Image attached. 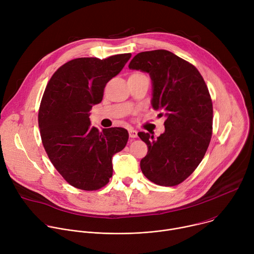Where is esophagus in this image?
<instances>
[{"instance_id": "34e87169", "label": "esophagus", "mask_w": 254, "mask_h": 254, "mask_svg": "<svg viewBox=\"0 0 254 254\" xmlns=\"http://www.w3.org/2000/svg\"><path fill=\"white\" fill-rule=\"evenodd\" d=\"M128 134H129V137L132 139V138H135L137 136V131L133 128H129L128 129Z\"/></svg>"}]
</instances>
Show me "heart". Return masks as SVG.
<instances>
[{
    "mask_svg": "<svg viewBox=\"0 0 254 254\" xmlns=\"http://www.w3.org/2000/svg\"><path fill=\"white\" fill-rule=\"evenodd\" d=\"M132 75H144V74H141V73H134V74H132ZM146 76V75H144Z\"/></svg>",
    "mask_w": 254,
    "mask_h": 254,
    "instance_id": "1",
    "label": "heart"
}]
</instances>
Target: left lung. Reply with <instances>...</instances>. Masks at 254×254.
I'll return each instance as SVG.
<instances>
[{"label":"left lung","instance_id":"obj_1","mask_svg":"<svg viewBox=\"0 0 254 254\" xmlns=\"http://www.w3.org/2000/svg\"><path fill=\"white\" fill-rule=\"evenodd\" d=\"M128 68L150 74L152 106L166 117L160 136L137 133L149 147L141 172L157 185L176 186L195 171L209 146L213 106L207 85L194 65L167 50L140 52Z\"/></svg>","mask_w":254,"mask_h":254}]
</instances>
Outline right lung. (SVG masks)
Here are the masks:
<instances>
[{
  "mask_svg": "<svg viewBox=\"0 0 254 254\" xmlns=\"http://www.w3.org/2000/svg\"><path fill=\"white\" fill-rule=\"evenodd\" d=\"M130 56L70 60L57 69L45 88L38 115L43 146L55 169L77 189L98 190L110 182L113 156L127 142L126 128L100 131L91 127L89 112L101 102L105 84Z\"/></svg>",
  "mask_w": 254,
  "mask_h": 254,
  "instance_id": "obj_1",
  "label": "right lung"
}]
</instances>
